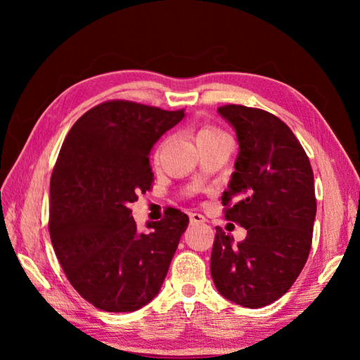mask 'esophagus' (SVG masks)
<instances>
[{"mask_svg": "<svg viewBox=\"0 0 360 360\" xmlns=\"http://www.w3.org/2000/svg\"><path fill=\"white\" fill-rule=\"evenodd\" d=\"M204 221H205V218L202 215H200V213H190V223H192L193 226L202 224Z\"/></svg>", "mask_w": 360, "mask_h": 360, "instance_id": "34e87169", "label": "esophagus"}]
</instances>
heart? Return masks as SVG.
I'll return each mask as SVG.
<instances>
[{
    "label": "heart",
    "instance_id": "obj_1",
    "mask_svg": "<svg viewBox=\"0 0 360 360\" xmlns=\"http://www.w3.org/2000/svg\"><path fill=\"white\" fill-rule=\"evenodd\" d=\"M221 131H218L217 128H212V127H207V128H202L200 133H198V137L200 136H209V134H219Z\"/></svg>",
    "mask_w": 360,
    "mask_h": 360
}]
</instances>
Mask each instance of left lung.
<instances>
[{"instance_id":"1","label":"left lung","mask_w":360,"mask_h":360,"mask_svg":"<svg viewBox=\"0 0 360 360\" xmlns=\"http://www.w3.org/2000/svg\"><path fill=\"white\" fill-rule=\"evenodd\" d=\"M240 151L221 196L224 217L248 231L241 243L217 227L210 272L218 292L262 308L288 292L307 263L316 219L314 173L290 128L274 114L219 106Z\"/></svg>"}]
</instances>
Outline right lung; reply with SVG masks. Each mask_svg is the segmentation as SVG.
<instances>
[{
	"mask_svg": "<svg viewBox=\"0 0 360 360\" xmlns=\"http://www.w3.org/2000/svg\"><path fill=\"white\" fill-rule=\"evenodd\" d=\"M184 117V110L103 102L62 145L49 190L51 241L74 289L98 309L136 311L162 286L188 217L168 209L139 232L129 204L155 179L153 145Z\"/></svg>",
	"mask_w": 360,
	"mask_h": 360,
	"instance_id": "obj_1",
	"label": "right lung"
}]
</instances>
